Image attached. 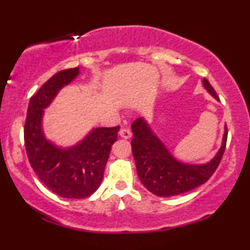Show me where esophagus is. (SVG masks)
Listing matches in <instances>:
<instances>
[{"label": "esophagus", "mask_w": 250, "mask_h": 250, "mask_svg": "<svg viewBox=\"0 0 250 250\" xmlns=\"http://www.w3.org/2000/svg\"><path fill=\"white\" fill-rule=\"evenodd\" d=\"M119 135L121 137H123V139H130L131 131H130V129H128V128H121L119 131Z\"/></svg>", "instance_id": "esophagus-1"}]
</instances>
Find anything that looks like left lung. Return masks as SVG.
<instances>
[{
	"instance_id": "obj_1",
	"label": "left lung",
	"mask_w": 250,
	"mask_h": 250,
	"mask_svg": "<svg viewBox=\"0 0 250 250\" xmlns=\"http://www.w3.org/2000/svg\"><path fill=\"white\" fill-rule=\"evenodd\" d=\"M202 84L219 101V96L210 83L203 79ZM131 131L134 135L131 150L140 181L150 193L162 197L187 193L207 182L219 167L225 153L228 134L227 125H225L222 145L210 161L202 165H190L174 157L143 117L135 120L131 125Z\"/></svg>"
}]
</instances>
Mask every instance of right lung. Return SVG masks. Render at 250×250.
<instances>
[{
    "label": "right lung",
    "mask_w": 250,
    "mask_h": 250,
    "mask_svg": "<svg viewBox=\"0 0 250 250\" xmlns=\"http://www.w3.org/2000/svg\"><path fill=\"white\" fill-rule=\"evenodd\" d=\"M80 68L59 71L51 76L28 105L24 143L31 168L53 193L65 199H84L101 185L111 146L120 127L93 128L76 145L62 148L45 137L42 128L44 109L59 91L79 76Z\"/></svg>",
    "instance_id": "1"
}]
</instances>
